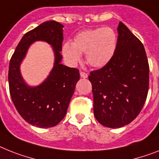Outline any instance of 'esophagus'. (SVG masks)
I'll use <instances>...</instances> for the list:
<instances>
[{
  "label": "esophagus",
  "instance_id": "obj_1",
  "mask_svg": "<svg viewBox=\"0 0 159 159\" xmlns=\"http://www.w3.org/2000/svg\"><path fill=\"white\" fill-rule=\"evenodd\" d=\"M80 76L82 77V78L85 79V78H87L88 77V74L86 73V72L84 71H80Z\"/></svg>",
  "mask_w": 159,
  "mask_h": 159
}]
</instances>
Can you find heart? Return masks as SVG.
Wrapping results in <instances>:
<instances>
[{
	"label": "heart",
	"mask_w": 159,
	"mask_h": 159,
	"mask_svg": "<svg viewBox=\"0 0 159 159\" xmlns=\"http://www.w3.org/2000/svg\"><path fill=\"white\" fill-rule=\"evenodd\" d=\"M117 48V35L111 27L85 30L75 35L73 43L66 42L62 53L66 61L75 65L86 53V61L93 67L100 68L108 63Z\"/></svg>",
	"instance_id": "1"
}]
</instances>
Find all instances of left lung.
<instances>
[{"label": "left lung", "instance_id": "8db88e82", "mask_svg": "<svg viewBox=\"0 0 159 159\" xmlns=\"http://www.w3.org/2000/svg\"><path fill=\"white\" fill-rule=\"evenodd\" d=\"M117 48L108 63L90 72L95 118L107 128H121L140 114L149 90V66L144 45L120 22Z\"/></svg>", "mask_w": 159, "mask_h": 159}]
</instances>
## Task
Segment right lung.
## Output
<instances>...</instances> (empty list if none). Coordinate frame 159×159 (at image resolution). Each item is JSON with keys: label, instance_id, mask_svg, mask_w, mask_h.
I'll return each mask as SVG.
<instances>
[{"label": "right lung", "instance_id": "1", "mask_svg": "<svg viewBox=\"0 0 159 159\" xmlns=\"http://www.w3.org/2000/svg\"><path fill=\"white\" fill-rule=\"evenodd\" d=\"M63 25L47 21L27 31L17 45L9 66V88L11 99L25 121L38 128H51L65 117L75 87L80 80L76 68L61 64ZM44 40L50 43L55 53L52 71L43 84L35 88L27 86L20 75L19 66L32 42Z\"/></svg>", "mask_w": 159, "mask_h": 159}]
</instances>
